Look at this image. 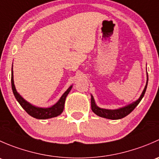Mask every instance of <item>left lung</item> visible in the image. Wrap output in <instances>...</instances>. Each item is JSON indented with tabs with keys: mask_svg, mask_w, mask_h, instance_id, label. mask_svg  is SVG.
<instances>
[{
	"mask_svg": "<svg viewBox=\"0 0 159 159\" xmlns=\"http://www.w3.org/2000/svg\"><path fill=\"white\" fill-rule=\"evenodd\" d=\"M148 81V76L147 75V83H146V85H145V89H144L143 92H142V95L140 96V98H139L136 102H134V103L131 104V105H128V106L124 107V108H119V109H116V110L103 109V108H98V107L95 105L94 98H93V97L91 96V110H92V111L94 112V114H96V115H98V116L102 117V118H108V119H112V120L121 119V118L127 116L129 114L131 113V112L135 108V107L139 105V102H140L141 100L142 99V98L144 97V94H145V91H146V89H147Z\"/></svg>",
	"mask_w": 159,
	"mask_h": 159,
	"instance_id": "8db88e82",
	"label": "left lung"
}]
</instances>
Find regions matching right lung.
I'll return each instance as SVG.
<instances>
[{"label": "right lung", "instance_id": "1", "mask_svg": "<svg viewBox=\"0 0 159 159\" xmlns=\"http://www.w3.org/2000/svg\"><path fill=\"white\" fill-rule=\"evenodd\" d=\"M11 87H12V91L14 93V95L15 98L17 99V102L20 105V106L26 111L27 113L32 116L33 118H38V119H47V118H54V117H57V115H61L64 110V107H65V98H66L67 95L68 94L69 91L71 89L72 86L67 90L60 100L57 102L54 105H53L51 108H37V107L33 106L30 104L28 103V102L25 100L17 92L15 89V86L14 84V76H13V68H12V73H11Z\"/></svg>", "mask_w": 159, "mask_h": 159}]
</instances>
